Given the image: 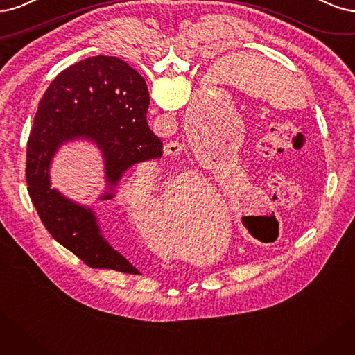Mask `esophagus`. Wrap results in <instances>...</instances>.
Returning a JSON list of instances; mask_svg holds the SVG:
<instances>
[{"mask_svg":"<svg viewBox=\"0 0 355 355\" xmlns=\"http://www.w3.org/2000/svg\"><path fill=\"white\" fill-rule=\"evenodd\" d=\"M180 150H181V144L177 143V141L168 143V144L165 146V148H164L165 155H177Z\"/></svg>","mask_w":355,"mask_h":355,"instance_id":"34e87169","label":"esophagus"}]
</instances>
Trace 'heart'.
I'll use <instances>...</instances> for the list:
<instances>
[{"label": "heart", "mask_w": 355, "mask_h": 355, "mask_svg": "<svg viewBox=\"0 0 355 355\" xmlns=\"http://www.w3.org/2000/svg\"><path fill=\"white\" fill-rule=\"evenodd\" d=\"M155 174H156V169L152 165L141 166V173L134 174L127 184H125V187H123L125 196H127V200L132 208L147 209V211L153 212L155 216L156 215L161 216L165 223L173 224L175 215L180 212L181 203L184 202V199L187 196V191L198 190L200 187L202 180L199 177L189 175L186 178H180V180H175L174 182H171L168 190L164 194L162 200H161V208H157V203L155 199H137L135 203L131 202L128 196H131L134 190H139L141 187L143 181L147 180V181L153 182Z\"/></svg>", "instance_id": "heart-1"}]
</instances>
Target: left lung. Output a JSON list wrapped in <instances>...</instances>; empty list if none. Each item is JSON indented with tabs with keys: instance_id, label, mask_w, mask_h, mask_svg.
Returning <instances> with one entry per match:
<instances>
[{
	"instance_id": "1",
	"label": "left lung",
	"mask_w": 355,
	"mask_h": 355,
	"mask_svg": "<svg viewBox=\"0 0 355 355\" xmlns=\"http://www.w3.org/2000/svg\"><path fill=\"white\" fill-rule=\"evenodd\" d=\"M246 225H248V230H249L250 233H252V236H255V237H257L258 234H257V232H255V227L252 225V223H249V221L246 220Z\"/></svg>"
}]
</instances>
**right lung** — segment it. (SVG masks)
I'll return each instance as SVG.
<instances>
[{
    "label": "right lung",
    "instance_id": "obj_1",
    "mask_svg": "<svg viewBox=\"0 0 355 355\" xmlns=\"http://www.w3.org/2000/svg\"><path fill=\"white\" fill-rule=\"evenodd\" d=\"M144 79L118 57L96 55L67 67L45 91L28 140L29 196L50 234L91 268L140 274L103 236L96 211L51 187L57 150L76 140L93 143L105 164V191L115 198L119 181L140 162L162 155V141L146 119Z\"/></svg>",
    "mask_w": 355,
    "mask_h": 355
}]
</instances>
